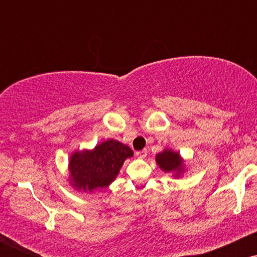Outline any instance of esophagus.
<instances>
[{
  "mask_svg": "<svg viewBox=\"0 0 257 257\" xmlns=\"http://www.w3.org/2000/svg\"><path fill=\"white\" fill-rule=\"evenodd\" d=\"M135 155H137V157H139V158H145L147 155V151L146 150H141V151H138Z\"/></svg>",
  "mask_w": 257,
  "mask_h": 257,
  "instance_id": "1",
  "label": "esophagus"
}]
</instances>
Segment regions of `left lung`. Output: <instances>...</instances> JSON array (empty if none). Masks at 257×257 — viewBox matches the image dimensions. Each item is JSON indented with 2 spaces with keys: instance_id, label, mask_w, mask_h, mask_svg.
I'll return each instance as SVG.
<instances>
[{
  "instance_id": "1",
  "label": "left lung",
  "mask_w": 257,
  "mask_h": 257,
  "mask_svg": "<svg viewBox=\"0 0 257 257\" xmlns=\"http://www.w3.org/2000/svg\"><path fill=\"white\" fill-rule=\"evenodd\" d=\"M156 162L163 172L174 173L175 178H179L184 173V161L179 152H174L173 150H164L163 152L156 156Z\"/></svg>"
}]
</instances>
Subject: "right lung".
<instances>
[{"label": "right lung", "mask_w": 257, "mask_h": 257, "mask_svg": "<svg viewBox=\"0 0 257 257\" xmlns=\"http://www.w3.org/2000/svg\"><path fill=\"white\" fill-rule=\"evenodd\" d=\"M131 147L119 141L106 140L94 150L73 152L70 157V182L76 190L91 192L107 187L118 175L126 158L133 157Z\"/></svg>", "instance_id": "add662e5"}]
</instances>
